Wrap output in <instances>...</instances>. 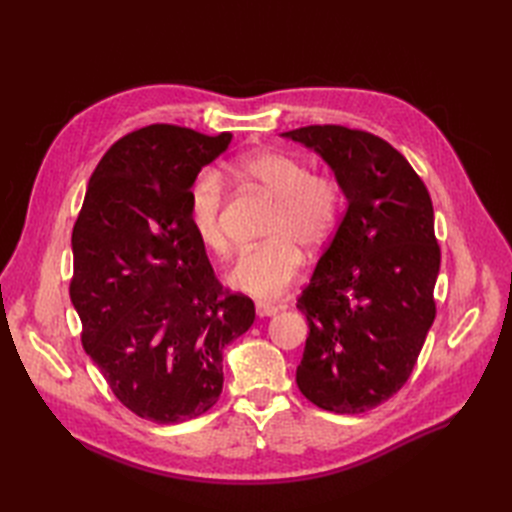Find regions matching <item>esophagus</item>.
I'll use <instances>...</instances> for the list:
<instances>
[{
	"mask_svg": "<svg viewBox=\"0 0 512 512\" xmlns=\"http://www.w3.org/2000/svg\"><path fill=\"white\" fill-rule=\"evenodd\" d=\"M282 307H277V305H271V303H256V314L260 316V318H267V316H275L277 312H280Z\"/></svg>",
	"mask_w": 512,
	"mask_h": 512,
	"instance_id": "34e87169",
	"label": "esophagus"
}]
</instances>
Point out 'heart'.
Returning <instances> with one entry per match:
<instances>
[{
	"instance_id": "obj_1",
	"label": "heart",
	"mask_w": 512,
	"mask_h": 512,
	"mask_svg": "<svg viewBox=\"0 0 512 512\" xmlns=\"http://www.w3.org/2000/svg\"><path fill=\"white\" fill-rule=\"evenodd\" d=\"M235 175L275 200L267 243L245 252L228 273V284L258 299H275L303 267L301 245L327 243L346 209V192L335 177L312 175V168L284 151H254L228 164ZM226 188L215 170H203L188 190V220L200 245L215 256L228 254L222 226Z\"/></svg>"
}]
</instances>
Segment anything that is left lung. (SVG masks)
<instances>
[{
	"mask_svg": "<svg viewBox=\"0 0 512 512\" xmlns=\"http://www.w3.org/2000/svg\"><path fill=\"white\" fill-rule=\"evenodd\" d=\"M284 136L320 153L348 200L297 299L309 324L297 384L322 410L361 414L406 384L436 318L433 205L410 162L376 134L305 126Z\"/></svg>",
	"mask_w": 512,
	"mask_h": 512,
	"instance_id": "left-lung-1",
	"label": "left lung"
}]
</instances>
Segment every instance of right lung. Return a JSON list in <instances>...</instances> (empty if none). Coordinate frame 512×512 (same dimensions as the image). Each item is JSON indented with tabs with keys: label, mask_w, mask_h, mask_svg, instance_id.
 I'll use <instances>...</instances> for the list:
<instances>
[{
	"label": "right lung",
	"mask_w": 512,
	"mask_h": 512,
	"mask_svg": "<svg viewBox=\"0 0 512 512\" xmlns=\"http://www.w3.org/2000/svg\"><path fill=\"white\" fill-rule=\"evenodd\" d=\"M230 138L170 123L119 138L72 230L83 348L121 404L160 425L215 406L224 348L256 318L250 297L218 282L188 220L190 183Z\"/></svg>",
	"instance_id": "add662e5"
}]
</instances>
